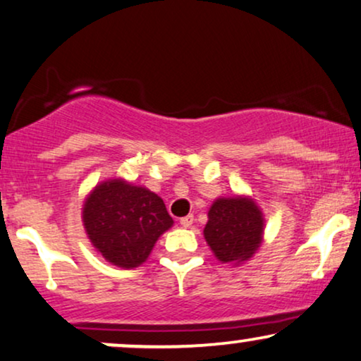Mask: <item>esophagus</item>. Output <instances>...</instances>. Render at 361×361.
Returning a JSON list of instances; mask_svg holds the SVG:
<instances>
[{"label": "esophagus", "instance_id": "34e87169", "mask_svg": "<svg viewBox=\"0 0 361 361\" xmlns=\"http://www.w3.org/2000/svg\"><path fill=\"white\" fill-rule=\"evenodd\" d=\"M180 225L183 228H190L191 225H193V214H188V216L181 218L180 220Z\"/></svg>", "mask_w": 361, "mask_h": 361}]
</instances>
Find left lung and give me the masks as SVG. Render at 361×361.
<instances>
[{
	"label": "left lung",
	"mask_w": 361,
	"mask_h": 361,
	"mask_svg": "<svg viewBox=\"0 0 361 361\" xmlns=\"http://www.w3.org/2000/svg\"><path fill=\"white\" fill-rule=\"evenodd\" d=\"M203 235L218 262L240 267L252 259L263 243L262 208L248 195L216 198L208 209Z\"/></svg>",
	"instance_id": "obj_1"
}]
</instances>
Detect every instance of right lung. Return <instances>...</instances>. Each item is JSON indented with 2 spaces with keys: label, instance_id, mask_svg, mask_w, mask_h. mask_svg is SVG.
<instances>
[{
  "label": "right lung",
  "instance_id": "right-lung-1",
  "mask_svg": "<svg viewBox=\"0 0 361 361\" xmlns=\"http://www.w3.org/2000/svg\"><path fill=\"white\" fill-rule=\"evenodd\" d=\"M81 218L94 250L108 263L126 270L147 262L159 236L175 223L157 193L123 178L94 186Z\"/></svg>",
  "mask_w": 361,
  "mask_h": 361
}]
</instances>
